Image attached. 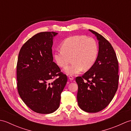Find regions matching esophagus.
Wrapping results in <instances>:
<instances>
[{
  "label": "esophagus",
  "mask_w": 131,
  "mask_h": 131,
  "mask_svg": "<svg viewBox=\"0 0 131 131\" xmlns=\"http://www.w3.org/2000/svg\"><path fill=\"white\" fill-rule=\"evenodd\" d=\"M69 78L70 80H74V77L73 76H71V75L69 76Z\"/></svg>",
  "instance_id": "esophagus-1"
}]
</instances>
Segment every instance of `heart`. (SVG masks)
Returning a JSON list of instances; mask_svg holds the SVG:
<instances>
[{
  "instance_id": "heart-1",
  "label": "heart",
  "mask_w": 131,
  "mask_h": 131,
  "mask_svg": "<svg viewBox=\"0 0 131 131\" xmlns=\"http://www.w3.org/2000/svg\"><path fill=\"white\" fill-rule=\"evenodd\" d=\"M98 54V46L93 38L84 35L71 36L64 39L61 49L54 52L56 63L61 68H65L72 58V64L66 67L64 71L69 75L80 73L83 69L92 68Z\"/></svg>"
}]
</instances>
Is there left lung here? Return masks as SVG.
<instances>
[{
	"instance_id": "8db88e82",
	"label": "left lung",
	"mask_w": 131,
	"mask_h": 131,
	"mask_svg": "<svg viewBox=\"0 0 131 131\" xmlns=\"http://www.w3.org/2000/svg\"><path fill=\"white\" fill-rule=\"evenodd\" d=\"M99 41L98 56L94 65L82 77L76 78L79 107L97 113L112 101L118 87V61L112 46L98 32L89 30Z\"/></svg>"
}]
</instances>
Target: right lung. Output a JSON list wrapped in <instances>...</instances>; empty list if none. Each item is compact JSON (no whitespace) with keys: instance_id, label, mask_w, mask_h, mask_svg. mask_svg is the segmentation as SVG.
<instances>
[{"instance_id":"add662e5","label":"right lung","mask_w":131,"mask_h":131,"mask_svg":"<svg viewBox=\"0 0 131 131\" xmlns=\"http://www.w3.org/2000/svg\"><path fill=\"white\" fill-rule=\"evenodd\" d=\"M57 34L38 33L24 44L18 54V92L25 104L37 113H52L59 107L61 94L67 83V76L53 62V39Z\"/></svg>"}]
</instances>
